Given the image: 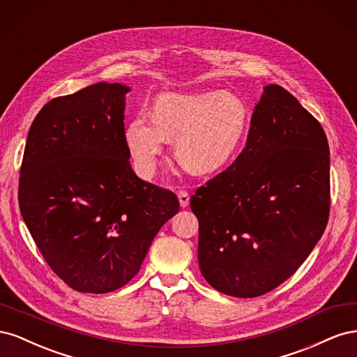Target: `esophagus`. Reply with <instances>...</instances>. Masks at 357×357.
I'll return each instance as SVG.
<instances>
[{
  "label": "esophagus",
  "mask_w": 357,
  "mask_h": 357,
  "mask_svg": "<svg viewBox=\"0 0 357 357\" xmlns=\"http://www.w3.org/2000/svg\"><path fill=\"white\" fill-rule=\"evenodd\" d=\"M177 197H178V202H180V207H188L189 205V201H190V198H189V193L186 192V190H180L178 193H177Z\"/></svg>",
  "instance_id": "esophagus-1"
}]
</instances>
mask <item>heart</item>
Returning a JSON list of instances; mask_svg holds the SVG:
<instances>
[{"label": "heart", "mask_w": 357, "mask_h": 357, "mask_svg": "<svg viewBox=\"0 0 357 357\" xmlns=\"http://www.w3.org/2000/svg\"><path fill=\"white\" fill-rule=\"evenodd\" d=\"M250 112L234 92H164L152 117L139 113L128 125L125 139L137 171L150 177L168 138H176L178 160L195 174H213L231 164L244 143Z\"/></svg>", "instance_id": "b5f03b06"}]
</instances>
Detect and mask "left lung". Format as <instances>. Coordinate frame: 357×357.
Masks as SVG:
<instances>
[{"mask_svg": "<svg viewBox=\"0 0 357 357\" xmlns=\"http://www.w3.org/2000/svg\"><path fill=\"white\" fill-rule=\"evenodd\" d=\"M329 202L325 131L282 86H265L244 150L190 198L204 278L235 298L275 289L321 238Z\"/></svg>", "mask_w": 357, "mask_h": 357, "instance_id": "obj_1", "label": "left lung"}]
</instances>
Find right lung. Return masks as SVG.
I'll list each match as a JSON object with an SVG mask.
<instances>
[{"label": "right lung", "instance_id": "add662e5", "mask_svg": "<svg viewBox=\"0 0 357 357\" xmlns=\"http://www.w3.org/2000/svg\"><path fill=\"white\" fill-rule=\"evenodd\" d=\"M129 91L100 82L49 101L20 167L19 207L31 236L55 274L86 294L125 286L180 208L174 193L138 178L129 164Z\"/></svg>", "mask_w": 357, "mask_h": 357}]
</instances>
